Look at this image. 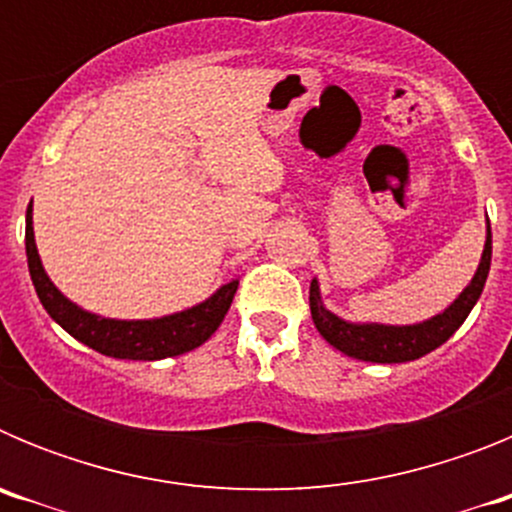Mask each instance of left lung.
<instances>
[{
	"label": "left lung",
	"mask_w": 512,
	"mask_h": 512,
	"mask_svg": "<svg viewBox=\"0 0 512 512\" xmlns=\"http://www.w3.org/2000/svg\"><path fill=\"white\" fill-rule=\"evenodd\" d=\"M492 261V230L487 220V241L482 259H479L477 271L472 282L464 287L459 297L449 307L431 320L415 325H382V323H348L338 318L336 312L325 310L320 300L318 279L310 284V312L312 323L320 330V336L338 348L341 354L359 361H374V364H402V361H415L420 356L431 354L433 348L449 341L459 325L467 320L472 307L477 305L482 289H485L487 274H490Z\"/></svg>",
	"instance_id": "8db88e82"
}]
</instances>
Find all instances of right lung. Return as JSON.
<instances>
[{
    "instance_id": "obj_1",
    "label": "right lung",
    "mask_w": 512,
    "mask_h": 512,
    "mask_svg": "<svg viewBox=\"0 0 512 512\" xmlns=\"http://www.w3.org/2000/svg\"><path fill=\"white\" fill-rule=\"evenodd\" d=\"M25 251L30 279H33L35 292H38L48 315L76 341L94 348L99 354L112 356V359L158 361L187 354L192 348L202 346L215 333L217 325L223 323L230 310V302L235 297V289H238V279H233L200 305L187 307V310L174 312V315H164V318H102V315H94L89 310H81L69 297H63L56 284L45 274L43 261L38 256V246H35L33 202H30L25 215Z\"/></svg>"
}]
</instances>
